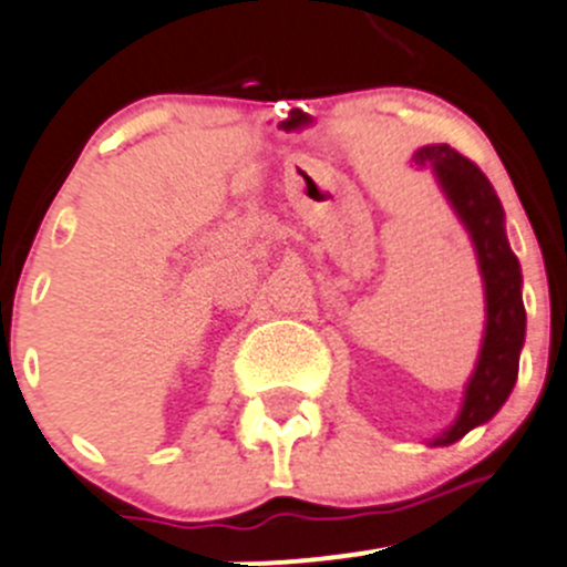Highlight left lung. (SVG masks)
<instances>
[{
    "label": "left lung",
    "instance_id": "obj_1",
    "mask_svg": "<svg viewBox=\"0 0 567 567\" xmlns=\"http://www.w3.org/2000/svg\"><path fill=\"white\" fill-rule=\"evenodd\" d=\"M416 165L433 167L452 209L472 237L482 281H485V336L474 374L455 424L430 446H450L468 430L480 427L498 413L518 380V355L526 336V311L520 297V265L509 250L504 231V209L485 173L457 154L452 145H424L413 154Z\"/></svg>",
    "mask_w": 567,
    "mask_h": 567
}]
</instances>
